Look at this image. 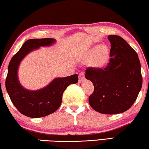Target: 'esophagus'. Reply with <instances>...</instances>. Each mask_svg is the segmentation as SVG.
Listing matches in <instances>:
<instances>
[{
	"label": "esophagus",
	"mask_w": 149,
	"mask_h": 149,
	"mask_svg": "<svg viewBox=\"0 0 149 149\" xmlns=\"http://www.w3.org/2000/svg\"><path fill=\"white\" fill-rule=\"evenodd\" d=\"M79 82H82V81L84 80V72H81L79 73Z\"/></svg>",
	"instance_id": "obj_1"
}]
</instances>
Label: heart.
Returning <instances> with one entry per match:
<instances>
[{
  "mask_svg": "<svg viewBox=\"0 0 149 149\" xmlns=\"http://www.w3.org/2000/svg\"><path fill=\"white\" fill-rule=\"evenodd\" d=\"M109 57V50L105 45H96L91 48L84 56L85 61L92 58L91 64L95 68L104 67L107 63Z\"/></svg>",
  "mask_w": 149,
  "mask_h": 149,
  "instance_id": "heart-1",
  "label": "heart"
}]
</instances>
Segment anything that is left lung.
Masks as SVG:
<instances>
[{"mask_svg":"<svg viewBox=\"0 0 149 149\" xmlns=\"http://www.w3.org/2000/svg\"><path fill=\"white\" fill-rule=\"evenodd\" d=\"M109 63L104 68H88L85 78L94 85L88 98L91 107L100 113H124L135 102L143 77L141 63L134 50L117 35H109Z\"/></svg>","mask_w":149,"mask_h":149,"instance_id":"left-lung-1","label":"left lung"}]
</instances>
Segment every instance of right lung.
Masks as SVG:
<instances>
[{"label":"right lung","instance_id":"right-lung-1","mask_svg":"<svg viewBox=\"0 0 149 149\" xmlns=\"http://www.w3.org/2000/svg\"><path fill=\"white\" fill-rule=\"evenodd\" d=\"M54 38L29 39L25 42L9 63L6 79V91L13 104L20 113L31 118H40L55 112L61 106L64 91L68 85L78 82V74L56 78L45 87L31 91L20 84L18 78V69L20 62L29 52L40 47L53 45Z\"/></svg>","mask_w":149,"mask_h":149}]
</instances>
